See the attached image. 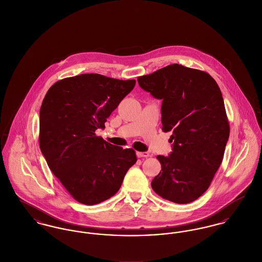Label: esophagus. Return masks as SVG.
Masks as SVG:
<instances>
[{"label": "esophagus", "instance_id": "obj_1", "mask_svg": "<svg viewBox=\"0 0 262 262\" xmlns=\"http://www.w3.org/2000/svg\"><path fill=\"white\" fill-rule=\"evenodd\" d=\"M136 155H137L138 158L149 157V153L148 152H136Z\"/></svg>", "mask_w": 262, "mask_h": 262}]
</instances>
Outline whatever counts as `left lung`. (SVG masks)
Instances as JSON below:
<instances>
[{"mask_svg":"<svg viewBox=\"0 0 262 262\" xmlns=\"http://www.w3.org/2000/svg\"><path fill=\"white\" fill-rule=\"evenodd\" d=\"M140 88L162 100V130L173 152L157 156L162 172L151 183L165 200L189 204L209 189L229 137L221 89L209 73L170 64L138 77Z\"/></svg>","mask_w":262,"mask_h":262,"instance_id":"left-lung-1","label":"left lung"}]
</instances>
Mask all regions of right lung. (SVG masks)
I'll use <instances>...</instances> for the list:
<instances>
[{"label":"right lung","mask_w":262,"mask_h":262,"mask_svg":"<svg viewBox=\"0 0 262 262\" xmlns=\"http://www.w3.org/2000/svg\"><path fill=\"white\" fill-rule=\"evenodd\" d=\"M136 81L97 73L55 82L39 110V148L53 174L74 200L96 205L114 195L136 161L123 149L97 136Z\"/></svg>","instance_id":"right-lung-1"}]
</instances>
